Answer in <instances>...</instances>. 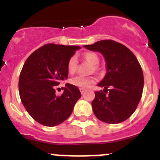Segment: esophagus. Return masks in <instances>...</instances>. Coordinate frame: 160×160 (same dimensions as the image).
<instances>
[{
    "label": "esophagus",
    "mask_w": 160,
    "mask_h": 160,
    "mask_svg": "<svg viewBox=\"0 0 160 160\" xmlns=\"http://www.w3.org/2000/svg\"><path fill=\"white\" fill-rule=\"evenodd\" d=\"M79 90H80V92H81V94H84V93L86 92V89L80 88V89H79Z\"/></svg>",
    "instance_id": "esophagus-1"
}]
</instances>
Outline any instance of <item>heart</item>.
Returning <instances> with one entry per match:
<instances>
[{"label":"heart","mask_w":160,"mask_h":160,"mask_svg":"<svg viewBox=\"0 0 160 160\" xmlns=\"http://www.w3.org/2000/svg\"><path fill=\"white\" fill-rule=\"evenodd\" d=\"M83 58L87 61L90 64L94 65V70H96L98 69L97 65L99 62V58L94 52H87L83 54ZM78 68V59L75 56L70 58L68 61L67 63V70L69 73H73L77 70ZM95 82V78L94 77H84V76H76L72 78L70 80V82L75 87L79 88H87L90 87Z\"/></svg>","instance_id":"obj_1"}]
</instances>
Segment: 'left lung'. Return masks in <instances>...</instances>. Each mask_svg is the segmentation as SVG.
<instances>
[{
    "label": "left lung",
    "instance_id": "8db88e82",
    "mask_svg": "<svg viewBox=\"0 0 160 160\" xmlns=\"http://www.w3.org/2000/svg\"><path fill=\"white\" fill-rule=\"evenodd\" d=\"M84 47L99 52L106 61L107 73L98 84L104 88V92H94L91 102L94 115L107 123L123 122L135 112L143 90V73L136 57L128 48L112 40L99 41Z\"/></svg>",
    "mask_w": 160,
    "mask_h": 160
}]
</instances>
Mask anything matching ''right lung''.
Returning <instances> with one entry per match:
<instances>
[{"label":"right lung","mask_w":160,"mask_h":160,"mask_svg":"<svg viewBox=\"0 0 160 160\" xmlns=\"http://www.w3.org/2000/svg\"><path fill=\"white\" fill-rule=\"evenodd\" d=\"M79 49L47 44L25 61L19 78L20 98L25 110L39 123L54 127L63 122L81 98L78 88L70 83H66L62 95L55 94V87L68 78V61Z\"/></svg>","instance_id":"obj_1"}]
</instances>
